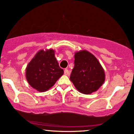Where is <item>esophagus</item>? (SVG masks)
<instances>
[{
    "instance_id": "esophagus-1",
    "label": "esophagus",
    "mask_w": 134,
    "mask_h": 134,
    "mask_svg": "<svg viewBox=\"0 0 134 134\" xmlns=\"http://www.w3.org/2000/svg\"><path fill=\"white\" fill-rule=\"evenodd\" d=\"M64 75H68L69 73H69L68 70L67 69H66V70H64Z\"/></svg>"
}]
</instances>
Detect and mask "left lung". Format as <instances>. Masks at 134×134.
Instances as JSON below:
<instances>
[{
    "instance_id": "left-lung-1",
    "label": "left lung",
    "mask_w": 134,
    "mask_h": 134,
    "mask_svg": "<svg viewBox=\"0 0 134 134\" xmlns=\"http://www.w3.org/2000/svg\"><path fill=\"white\" fill-rule=\"evenodd\" d=\"M70 80L80 92L90 94L97 91L105 80L103 68L98 59L86 50L76 52Z\"/></svg>"
}]
</instances>
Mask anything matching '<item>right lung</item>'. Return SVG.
Listing matches in <instances>:
<instances>
[{
    "mask_svg": "<svg viewBox=\"0 0 134 134\" xmlns=\"http://www.w3.org/2000/svg\"><path fill=\"white\" fill-rule=\"evenodd\" d=\"M53 49L40 50L26 68V78L31 87L38 92L47 91L64 73Z\"/></svg>",
    "mask_w": 134,
    "mask_h": 134,
    "instance_id": "obj_1",
    "label": "right lung"
}]
</instances>
